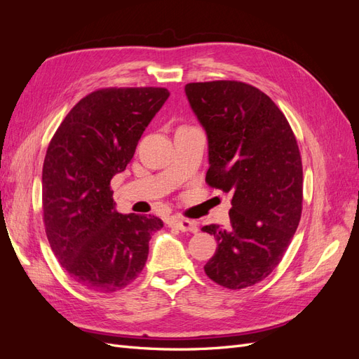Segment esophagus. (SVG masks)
<instances>
[{"label": "esophagus", "instance_id": "esophagus-1", "mask_svg": "<svg viewBox=\"0 0 359 359\" xmlns=\"http://www.w3.org/2000/svg\"><path fill=\"white\" fill-rule=\"evenodd\" d=\"M169 224H170V226H173V227H177V229H180V231H182V232H193V233H196V232H198V226H196V223L191 222V220L172 219Z\"/></svg>", "mask_w": 359, "mask_h": 359}]
</instances>
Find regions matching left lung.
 Listing matches in <instances>:
<instances>
[{
  "label": "left lung",
  "mask_w": 359,
  "mask_h": 359,
  "mask_svg": "<svg viewBox=\"0 0 359 359\" xmlns=\"http://www.w3.org/2000/svg\"><path fill=\"white\" fill-rule=\"evenodd\" d=\"M186 94L208 136L205 181L232 193L229 226L202 227L219 245L205 274L232 290L253 286L281 262L301 220L297 137L277 104L253 85L191 82Z\"/></svg>",
  "instance_id": "left-lung-1"
}]
</instances>
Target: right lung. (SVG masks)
<instances>
[{"instance_id":"add662e5","label":"right lung","mask_w":359,"mask_h":359,"mask_svg":"<svg viewBox=\"0 0 359 359\" xmlns=\"http://www.w3.org/2000/svg\"><path fill=\"white\" fill-rule=\"evenodd\" d=\"M169 91L102 88L73 106L43 163V222L53 255L73 281L95 293L128 286L148 259L154 215L119 214L111 180L133 158Z\"/></svg>"}]
</instances>
